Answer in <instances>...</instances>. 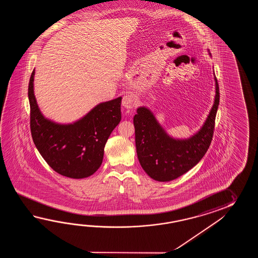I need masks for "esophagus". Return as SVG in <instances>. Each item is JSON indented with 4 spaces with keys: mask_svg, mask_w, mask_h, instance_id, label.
Returning <instances> with one entry per match:
<instances>
[{
    "mask_svg": "<svg viewBox=\"0 0 258 258\" xmlns=\"http://www.w3.org/2000/svg\"><path fill=\"white\" fill-rule=\"evenodd\" d=\"M136 103H137V99L131 94L125 95L122 98V101H121V104L126 109H133Z\"/></svg>",
    "mask_w": 258,
    "mask_h": 258,
    "instance_id": "1",
    "label": "esophagus"
}]
</instances>
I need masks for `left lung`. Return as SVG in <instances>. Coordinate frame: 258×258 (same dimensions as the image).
<instances>
[{
  "instance_id": "8db88e82",
  "label": "left lung",
  "mask_w": 258,
  "mask_h": 258,
  "mask_svg": "<svg viewBox=\"0 0 258 258\" xmlns=\"http://www.w3.org/2000/svg\"><path fill=\"white\" fill-rule=\"evenodd\" d=\"M214 80L213 106L202 127L189 138L170 137L151 110L145 106L137 109L134 117L137 157L143 170L155 181L177 179L198 164L207 153L213 137L219 104V84L215 73Z\"/></svg>"
}]
</instances>
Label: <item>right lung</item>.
Returning a JSON list of instances; mask_svg holds the SVG:
<instances>
[{"mask_svg": "<svg viewBox=\"0 0 258 258\" xmlns=\"http://www.w3.org/2000/svg\"><path fill=\"white\" fill-rule=\"evenodd\" d=\"M34 69L28 85L30 129L39 153L59 174L83 179L95 173L103 160L111 132L121 121V97L96 105L79 120L59 123L46 118L34 94Z\"/></svg>", "mask_w": 258, "mask_h": 258, "instance_id": "add662e5", "label": "right lung"}]
</instances>
